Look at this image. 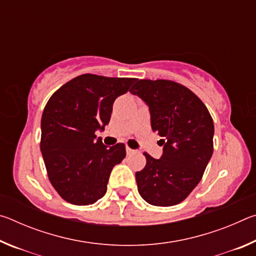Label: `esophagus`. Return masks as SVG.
Here are the masks:
<instances>
[{
	"mask_svg": "<svg viewBox=\"0 0 256 256\" xmlns=\"http://www.w3.org/2000/svg\"><path fill=\"white\" fill-rule=\"evenodd\" d=\"M134 152H136V150L131 149V148H130V146H126V154H134Z\"/></svg>",
	"mask_w": 256,
	"mask_h": 256,
	"instance_id": "esophagus-1",
	"label": "esophagus"
}]
</instances>
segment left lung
<instances>
[{"label":"left lung","mask_w":256,"mask_h":256,"mask_svg":"<svg viewBox=\"0 0 256 256\" xmlns=\"http://www.w3.org/2000/svg\"><path fill=\"white\" fill-rule=\"evenodd\" d=\"M149 106L151 128L162 138L164 154L136 172L138 190L157 206L178 204L200 183L214 152V120L204 104L170 80H136L130 90Z\"/></svg>","instance_id":"8db88e82"}]
</instances>
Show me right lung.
Here are the masks:
<instances>
[{
	"mask_svg": "<svg viewBox=\"0 0 256 256\" xmlns=\"http://www.w3.org/2000/svg\"><path fill=\"white\" fill-rule=\"evenodd\" d=\"M136 78L81 74L52 94L42 116L40 150L50 182L68 203L92 204L105 196L110 172L126 156L124 144L108 148L97 130L110 123L112 104Z\"/></svg>",
	"mask_w": 256,
	"mask_h": 256,
	"instance_id": "add662e5",
	"label": "right lung"
}]
</instances>
